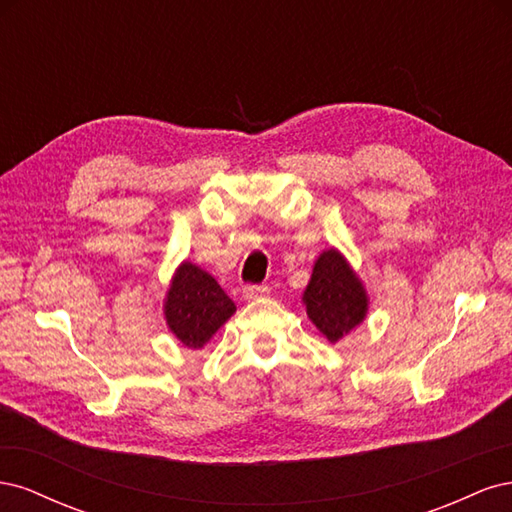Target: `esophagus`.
Returning a JSON list of instances; mask_svg holds the SVG:
<instances>
[{
  "instance_id": "obj_1",
  "label": "esophagus",
  "mask_w": 512,
  "mask_h": 512,
  "mask_svg": "<svg viewBox=\"0 0 512 512\" xmlns=\"http://www.w3.org/2000/svg\"><path fill=\"white\" fill-rule=\"evenodd\" d=\"M269 286H245L243 288V299L247 301H254V299H262V297H269Z\"/></svg>"
}]
</instances>
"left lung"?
<instances>
[{
	"mask_svg": "<svg viewBox=\"0 0 512 512\" xmlns=\"http://www.w3.org/2000/svg\"><path fill=\"white\" fill-rule=\"evenodd\" d=\"M301 301L307 318L331 344L352 333L369 312V297L361 277L337 247H329L316 258Z\"/></svg>",
	"mask_w": 512,
	"mask_h": 512,
	"instance_id": "obj_1",
	"label": "left lung"
}]
</instances>
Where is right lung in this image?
Segmentation results:
<instances>
[{"label": "right lung", "instance_id": "1", "mask_svg": "<svg viewBox=\"0 0 512 512\" xmlns=\"http://www.w3.org/2000/svg\"><path fill=\"white\" fill-rule=\"evenodd\" d=\"M235 312L237 305L228 299L213 275L194 262L183 260L170 277L164 297V320L168 331L185 348H205Z\"/></svg>", "mask_w": 512, "mask_h": 512}]
</instances>
